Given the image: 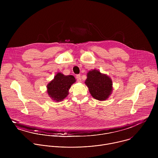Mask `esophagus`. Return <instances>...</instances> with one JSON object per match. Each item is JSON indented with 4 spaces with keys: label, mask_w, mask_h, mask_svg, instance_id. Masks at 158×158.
I'll list each match as a JSON object with an SVG mask.
<instances>
[{
    "label": "esophagus",
    "mask_w": 158,
    "mask_h": 158,
    "mask_svg": "<svg viewBox=\"0 0 158 158\" xmlns=\"http://www.w3.org/2000/svg\"><path fill=\"white\" fill-rule=\"evenodd\" d=\"M76 79H77V81L78 82H81V76L79 74L76 76Z\"/></svg>",
    "instance_id": "obj_1"
}]
</instances>
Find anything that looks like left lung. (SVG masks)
I'll list each match as a JSON object with an SVG mask.
<instances>
[{
  "instance_id": "left-lung-1",
  "label": "left lung",
  "mask_w": 158,
  "mask_h": 158,
  "mask_svg": "<svg viewBox=\"0 0 158 158\" xmlns=\"http://www.w3.org/2000/svg\"><path fill=\"white\" fill-rule=\"evenodd\" d=\"M85 83L91 96L96 99L106 100L111 94L112 90L111 79L98 70L90 71L87 73Z\"/></svg>"
}]
</instances>
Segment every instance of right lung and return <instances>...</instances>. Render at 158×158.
<instances>
[{
    "instance_id": "add662e5",
    "label": "right lung",
    "mask_w": 158,
    "mask_h": 158,
    "mask_svg": "<svg viewBox=\"0 0 158 158\" xmlns=\"http://www.w3.org/2000/svg\"><path fill=\"white\" fill-rule=\"evenodd\" d=\"M75 82L73 76H65L59 73L48 85V94L53 100L60 101L68 95L69 89Z\"/></svg>"
}]
</instances>
